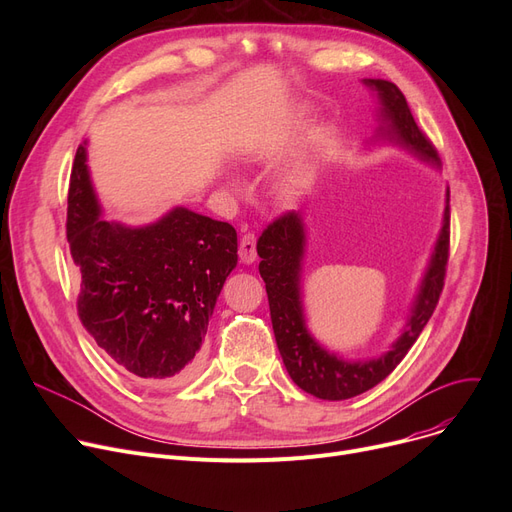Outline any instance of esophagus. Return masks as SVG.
<instances>
[{
    "mask_svg": "<svg viewBox=\"0 0 512 512\" xmlns=\"http://www.w3.org/2000/svg\"><path fill=\"white\" fill-rule=\"evenodd\" d=\"M255 234L247 232L240 238V247H238V257L242 263H253L257 259V249H255Z\"/></svg>",
    "mask_w": 512,
    "mask_h": 512,
    "instance_id": "esophagus-1",
    "label": "esophagus"
}]
</instances>
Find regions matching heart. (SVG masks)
Masks as SVG:
<instances>
[{
  "mask_svg": "<svg viewBox=\"0 0 512 512\" xmlns=\"http://www.w3.org/2000/svg\"><path fill=\"white\" fill-rule=\"evenodd\" d=\"M290 182L294 184V182H299V180H297V178H292ZM230 186H234V188H236V186H238V180H230Z\"/></svg>",
  "mask_w": 512,
  "mask_h": 512,
  "instance_id": "heart-1",
  "label": "heart"
}]
</instances>
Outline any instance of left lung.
<instances>
[{
  "mask_svg": "<svg viewBox=\"0 0 512 512\" xmlns=\"http://www.w3.org/2000/svg\"><path fill=\"white\" fill-rule=\"evenodd\" d=\"M363 85L378 95V139L407 149L425 164L438 168V151L419 130L400 89L390 80L382 78H363ZM448 201L450 193L446 188L442 228L413 299L405 330L400 332L390 351L365 361L342 359L340 355L328 351L326 346H321L307 328L301 290L307 234L301 213L288 211L263 230L257 240V253L261 257L259 274L265 282L267 301H270L278 351L292 382L301 390L321 400L353 398L378 386L405 359L409 348L415 344L429 317H432L444 286L450 238Z\"/></svg>",
  "mask_w": 512,
  "mask_h": 512,
  "instance_id": "obj_1",
  "label": "left lung"
}]
</instances>
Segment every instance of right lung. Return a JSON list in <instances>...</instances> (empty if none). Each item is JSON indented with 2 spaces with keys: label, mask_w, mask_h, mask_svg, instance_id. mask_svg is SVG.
I'll return each mask as SVG.
<instances>
[{
  "label": "right lung",
  "mask_w": 512,
  "mask_h": 512,
  "mask_svg": "<svg viewBox=\"0 0 512 512\" xmlns=\"http://www.w3.org/2000/svg\"><path fill=\"white\" fill-rule=\"evenodd\" d=\"M66 236L78 267V317L134 378L176 386L191 378L220 290L236 267V230L186 207L147 226L101 218L87 168L74 157Z\"/></svg>",
  "instance_id": "1"
}]
</instances>
